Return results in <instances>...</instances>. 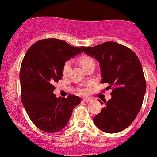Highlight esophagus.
<instances>
[{"mask_svg":"<svg viewBox=\"0 0 157 157\" xmlns=\"http://www.w3.org/2000/svg\"><path fill=\"white\" fill-rule=\"evenodd\" d=\"M83 100L84 102H86V103H88V102H90L91 101V100L90 99H88V98H84V99H83Z\"/></svg>","mask_w":157,"mask_h":157,"instance_id":"34e87169","label":"esophagus"}]
</instances>
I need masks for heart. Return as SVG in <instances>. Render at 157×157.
Segmentation results:
<instances>
[{
    "instance_id": "1",
    "label": "heart",
    "mask_w": 157,
    "mask_h": 157,
    "mask_svg": "<svg viewBox=\"0 0 157 157\" xmlns=\"http://www.w3.org/2000/svg\"><path fill=\"white\" fill-rule=\"evenodd\" d=\"M80 63L82 66V67L83 69L86 67L88 65L91 64V63H94V60L91 58L89 56H82V57H80ZM71 67V60H67L64 63H63V68H62V72H63V75H66V74H68V72L70 71ZM89 86V85H88ZM88 86H86V87H80L77 90H78V93L80 94H83V95H86L89 93V88H88Z\"/></svg>"
}]
</instances>
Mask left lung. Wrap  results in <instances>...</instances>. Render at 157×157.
<instances>
[{"mask_svg":"<svg viewBox=\"0 0 157 157\" xmlns=\"http://www.w3.org/2000/svg\"><path fill=\"white\" fill-rule=\"evenodd\" d=\"M82 49L98 60L101 83L112 89V97L103 100L104 107L94 117V124L105 133H119L133 123L142 106L147 84L140 61L131 49L116 42Z\"/></svg>","mask_w":157,"mask_h":157,"instance_id":"8db88e82","label":"left lung"}]
</instances>
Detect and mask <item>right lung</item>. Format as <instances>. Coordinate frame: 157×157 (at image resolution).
<instances>
[{"instance_id": "obj_1", "label": "right lung", "mask_w": 157, "mask_h": 157, "mask_svg": "<svg viewBox=\"0 0 157 157\" xmlns=\"http://www.w3.org/2000/svg\"><path fill=\"white\" fill-rule=\"evenodd\" d=\"M82 51V47L48 38L34 43L26 52L20 71L21 99L29 118L40 130L47 133L62 130L81 101L72 94L57 97L53 91L54 83L62 78L63 63Z\"/></svg>"}]
</instances>
